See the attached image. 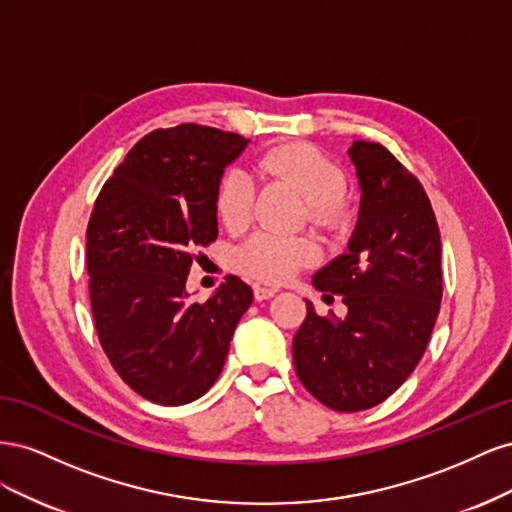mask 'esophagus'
Returning a JSON list of instances; mask_svg holds the SVG:
<instances>
[{
    "instance_id": "34e87169",
    "label": "esophagus",
    "mask_w": 512,
    "mask_h": 512,
    "mask_svg": "<svg viewBox=\"0 0 512 512\" xmlns=\"http://www.w3.org/2000/svg\"><path fill=\"white\" fill-rule=\"evenodd\" d=\"M275 288H267V286H254V299L256 301H265V299H271L275 297Z\"/></svg>"
}]
</instances>
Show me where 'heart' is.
Segmentation results:
<instances>
[{
  "label": "heart",
  "instance_id": "1",
  "mask_svg": "<svg viewBox=\"0 0 512 512\" xmlns=\"http://www.w3.org/2000/svg\"><path fill=\"white\" fill-rule=\"evenodd\" d=\"M258 170L265 177L284 181L307 203V218L318 228L342 226L348 203L342 194L344 173L329 156L309 143H286L262 153ZM256 185L241 168H228L215 192V211L220 222L232 230H243L252 220ZM316 245L305 237H280L258 232L237 252L239 269L258 282H286L301 267L314 262Z\"/></svg>",
  "mask_w": 512,
  "mask_h": 512
}]
</instances>
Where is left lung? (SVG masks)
Returning <instances> with one entry per match:
<instances>
[{
	"mask_svg": "<svg viewBox=\"0 0 512 512\" xmlns=\"http://www.w3.org/2000/svg\"><path fill=\"white\" fill-rule=\"evenodd\" d=\"M361 185L359 222L348 252L314 275L342 294L346 318H324L307 303L292 339L305 389L335 412H361L391 397L421 361L442 301L440 230L410 170L380 143L348 149Z\"/></svg>",
	"mask_w": 512,
	"mask_h": 512,
	"instance_id": "obj_1",
	"label": "left lung"
}]
</instances>
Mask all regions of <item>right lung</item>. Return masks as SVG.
<instances>
[{"label":"right lung","mask_w":512,"mask_h":512,"mask_svg":"<svg viewBox=\"0 0 512 512\" xmlns=\"http://www.w3.org/2000/svg\"><path fill=\"white\" fill-rule=\"evenodd\" d=\"M247 138L196 123L138 141L96 198L87 226L89 301L121 380L160 406L203 397L252 305L237 275L205 303L185 290L198 247L218 239L215 192Z\"/></svg>","instance_id":"add662e5"}]
</instances>
